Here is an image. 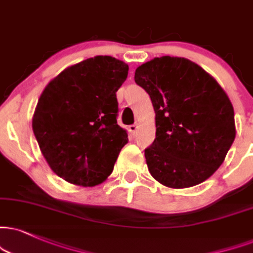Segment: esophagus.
Returning a JSON list of instances; mask_svg holds the SVG:
<instances>
[{
	"instance_id": "obj_1",
	"label": "esophagus",
	"mask_w": 253,
	"mask_h": 253,
	"mask_svg": "<svg viewBox=\"0 0 253 253\" xmlns=\"http://www.w3.org/2000/svg\"><path fill=\"white\" fill-rule=\"evenodd\" d=\"M137 129H138V126H137V124H132V126H129V131L131 132V135H132V136H135V135H136Z\"/></svg>"
}]
</instances>
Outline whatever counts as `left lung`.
Listing matches in <instances>:
<instances>
[{
	"label": "left lung",
	"mask_w": 253,
	"mask_h": 253,
	"mask_svg": "<svg viewBox=\"0 0 253 253\" xmlns=\"http://www.w3.org/2000/svg\"><path fill=\"white\" fill-rule=\"evenodd\" d=\"M135 82L156 112V138L144 150L151 176L172 189L212 176L236 137L233 107L222 86L198 64L170 56L139 65Z\"/></svg>",
	"instance_id": "left-lung-1"
}]
</instances>
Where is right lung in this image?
<instances>
[{"mask_svg":"<svg viewBox=\"0 0 253 253\" xmlns=\"http://www.w3.org/2000/svg\"><path fill=\"white\" fill-rule=\"evenodd\" d=\"M129 67L96 56L64 69L37 102L33 131L46 163L58 177L80 186L104 182L127 133L117 124V90Z\"/></svg>","mask_w":253,"mask_h":253,"instance_id":"right-lung-1","label":"right lung"}]
</instances>
